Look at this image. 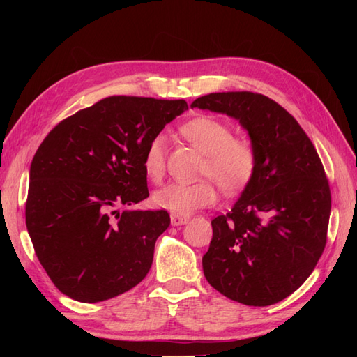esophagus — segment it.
<instances>
[{
    "instance_id": "esophagus-1",
    "label": "esophagus",
    "mask_w": 357,
    "mask_h": 357,
    "mask_svg": "<svg viewBox=\"0 0 357 357\" xmlns=\"http://www.w3.org/2000/svg\"><path fill=\"white\" fill-rule=\"evenodd\" d=\"M170 221H172V225H184L187 224L188 221H190V216H185V215H172L170 216Z\"/></svg>"
}]
</instances>
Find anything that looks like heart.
Segmentation results:
<instances>
[{
  "label": "heart",
  "instance_id": "1",
  "mask_svg": "<svg viewBox=\"0 0 357 357\" xmlns=\"http://www.w3.org/2000/svg\"><path fill=\"white\" fill-rule=\"evenodd\" d=\"M181 132L206 156L201 174L210 179L162 185L153 193L158 207L187 216L216 201L218 193L211 179L225 193H236L252 181L257 164L252 139L231 135L230 126L213 116H196ZM165 141L164 133H156L144 153V172L153 181L161 179L165 170Z\"/></svg>",
  "mask_w": 357,
  "mask_h": 357
}]
</instances>
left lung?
<instances>
[{
	"instance_id": "1",
	"label": "left lung",
	"mask_w": 357,
	"mask_h": 357,
	"mask_svg": "<svg viewBox=\"0 0 357 357\" xmlns=\"http://www.w3.org/2000/svg\"><path fill=\"white\" fill-rule=\"evenodd\" d=\"M193 107L238 119L257 156L238 202L211 221L204 276L231 301L276 304L305 282L327 244L331 193L321 158L298 121L268 96L210 93Z\"/></svg>"
}]
</instances>
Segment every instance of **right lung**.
Here are the masks:
<instances>
[{
  "label": "right lung",
  "mask_w": 357,
  "mask_h": 357,
  "mask_svg": "<svg viewBox=\"0 0 357 357\" xmlns=\"http://www.w3.org/2000/svg\"><path fill=\"white\" fill-rule=\"evenodd\" d=\"M184 100L109 96L63 119L30 164L26 225L38 261L59 291L95 304L147 276L165 210H124L149 196V141Z\"/></svg>",
  "instance_id": "1"
}]
</instances>
